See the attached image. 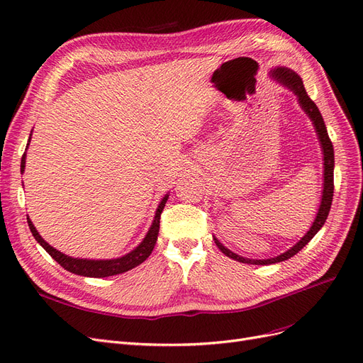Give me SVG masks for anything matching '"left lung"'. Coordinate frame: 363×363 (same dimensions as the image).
<instances>
[{"label": "left lung", "mask_w": 363, "mask_h": 363, "mask_svg": "<svg viewBox=\"0 0 363 363\" xmlns=\"http://www.w3.org/2000/svg\"><path fill=\"white\" fill-rule=\"evenodd\" d=\"M272 75L276 78L277 82H280L283 86H286L288 89H291L296 96H298V102L301 105V108L306 111V114L310 117V120L313 121L314 129H316V133L319 136L320 145H322V151H323V193H322V201L319 206V212L316 219H314L313 225L310 227V230L307 231V234L304 238L299 240L295 246H292L289 250H286L285 254H281L276 258H270V259H249V258H243L240 255H235L234 252H231L230 249H227L225 246H223L219 243V240L215 239L216 246L220 249L223 254H225L228 258H233L239 262H245V264H255V265H269V264H276V262H281L285 259L292 258L294 255H296L299 250H301L316 235V233L323 227L325 220L329 215L330 211V204H333V197H334V147L330 139L328 136V130L325 121L322 118V114L319 111V108L316 106L310 96L307 94L301 77H299L296 72H294L289 68H276L272 71Z\"/></svg>", "instance_id": "1"}]
</instances>
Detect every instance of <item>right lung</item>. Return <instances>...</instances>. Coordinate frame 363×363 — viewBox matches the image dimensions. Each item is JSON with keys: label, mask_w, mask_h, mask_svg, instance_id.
Returning a JSON list of instances; mask_svg holds the SVG:
<instances>
[{"label": "right lung", "mask_w": 363, "mask_h": 363, "mask_svg": "<svg viewBox=\"0 0 363 363\" xmlns=\"http://www.w3.org/2000/svg\"><path fill=\"white\" fill-rule=\"evenodd\" d=\"M30 139V138H29ZM29 143V140H28ZM25 154L22 155V162H21V172L23 173L25 170ZM167 194L163 197V200L160 201L159 208H157L152 225L148 230L145 239L140 242V245L138 247H135L130 254L124 255L121 258L117 259H80V258H72L68 257L62 252L56 250L55 247H52L49 243H47L41 235L38 234V231L35 230V227L30 223V219L28 218V225L30 233L35 238V240L45 249L47 254H49L56 262H59L65 270L78 274V276H86V277H108V276H116V274H121L124 272H129L132 269H135L136 265L143 264L150 255L155 246L157 242V235H159V230H160V215L164 209V204L167 201Z\"/></svg>", "instance_id": "right-lung-1"}]
</instances>
